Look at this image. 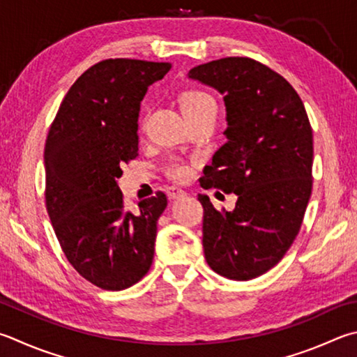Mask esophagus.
<instances>
[{"label": "esophagus", "instance_id": "obj_1", "mask_svg": "<svg viewBox=\"0 0 357 357\" xmlns=\"http://www.w3.org/2000/svg\"><path fill=\"white\" fill-rule=\"evenodd\" d=\"M167 195L170 199H176V198L184 197L185 190L181 189V187H176V185H168L167 187Z\"/></svg>", "mask_w": 357, "mask_h": 357}]
</instances>
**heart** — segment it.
<instances>
[{
	"instance_id": "b5f03b06",
	"label": "heart",
	"mask_w": 357,
	"mask_h": 357,
	"mask_svg": "<svg viewBox=\"0 0 357 357\" xmlns=\"http://www.w3.org/2000/svg\"><path fill=\"white\" fill-rule=\"evenodd\" d=\"M181 106H183V111L189 120H195L206 114L217 115L218 109L215 98L211 93L199 89H192L184 92L183 96H181ZM164 172L173 181H185L190 178L192 165L184 159L173 158L167 162Z\"/></svg>"
}]
</instances>
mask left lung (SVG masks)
Wrapping results in <instances>:
<instances>
[{
	"label": "left lung",
	"instance_id": "8db88e82",
	"mask_svg": "<svg viewBox=\"0 0 357 357\" xmlns=\"http://www.w3.org/2000/svg\"><path fill=\"white\" fill-rule=\"evenodd\" d=\"M225 95L228 142L204 168V189L238 197L232 212L207 195L203 246L209 267L246 281L281 261L300 232L312 193V126L286 77L251 57H223L189 71Z\"/></svg>",
	"mask_w": 357,
	"mask_h": 357
}]
</instances>
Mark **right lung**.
<instances>
[{"label":"right lung","instance_id":"obj_1","mask_svg":"<svg viewBox=\"0 0 357 357\" xmlns=\"http://www.w3.org/2000/svg\"><path fill=\"white\" fill-rule=\"evenodd\" d=\"M170 62L105 59L77 77L45 142V203L63 255L105 290L139 282L154 257L167 197L126 206L116 185L121 165L139 156L137 120L148 86Z\"/></svg>","mask_w":357,"mask_h":357}]
</instances>
